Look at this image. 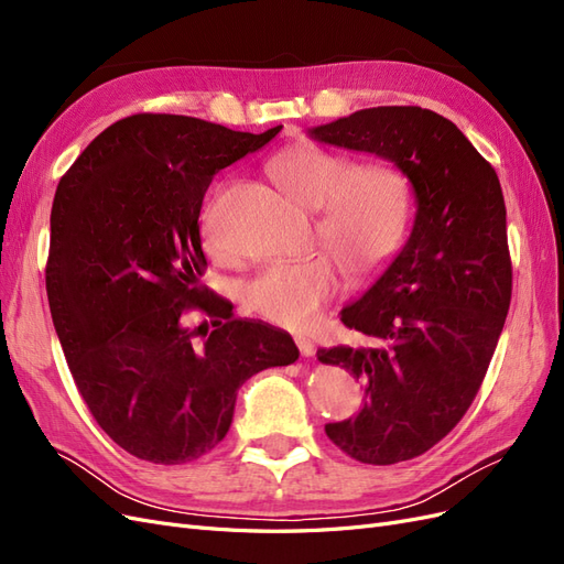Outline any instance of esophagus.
<instances>
[{
	"label": "esophagus",
	"mask_w": 564,
	"mask_h": 564,
	"mask_svg": "<svg viewBox=\"0 0 564 564\" xmlns=\"http://www.w3.org/2000/svg\"><path fill=\"white\" fill-rule=\"evenodd\" d=\"M296 346H299V350H301V355H303V357H313V355H315V344H313L311 338L296 336Z\"/></svg>",
	"instance_id": "34e87169"
}]
</instances>
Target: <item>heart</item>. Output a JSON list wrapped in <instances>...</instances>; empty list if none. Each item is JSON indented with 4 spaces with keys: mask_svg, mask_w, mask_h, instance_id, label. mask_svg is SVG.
Instances as JSON below:
<instances>
[{
    "mask_svg": "<svg viewBox=\"0 0 564 564\" xmlns=\"http://www.w3.org/2000/svg\"><path fill=\"white\" fill-rule=\"evenodd\" d=\"M270 174L301 207L317 212V232L350 278L381 270L404 242L412 197L400 169L357 166L350 158L301 145L270 162ZM338 289L327 256L270 263L242 286L249 311L286 329H305Z\"/></svg>",
    "mask_w": 564,
    "mask_h": 564,
    "instance_id": "b5f03b06",
    "label": "heart"
}]
</instances>
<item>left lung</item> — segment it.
<instances>
[{"mask_svg":"<svg viewBox=\"0 0 564 564\" xmlns=\"http://www.w3.org/2000/svg\"><path fill=\"white\" fill-rule=\"evenodd\" d=\"M308 135L392 162L414 193L404 247L340 311L367 344L317 350L365 395L324 433L362 464H400L464 419L497 350L513 289L501 183L454 122L416 106L357 110Z\"/></svg>","mask_w":564,"mask_h":564,"instance_id":"left-lung-1","label":"left lung"}]
</instances>
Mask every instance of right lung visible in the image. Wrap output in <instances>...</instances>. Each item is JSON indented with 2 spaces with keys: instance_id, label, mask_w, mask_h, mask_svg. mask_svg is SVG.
Returning a JSON list of instances; mask_svg holds the SVG:
<instances>
[{
  "instance_id": "obj_1",
  "label": "right lung",
  "mask_w": 564,
  "mask_h": 564,
  "mask_svg": "<svg viewBox=\"0 0 564 564\" xmlns=\"http://www.w3.org/2000/svg\"><path fill=\"white\" fill-rule=\"evenodd\" d=\"M185 115H131L84 148L51 207L46 296L67 367L119 447L178 466L226 437L240 386L299 360L286 332L199 286L204 193L275 139ZM185 307L213 324L193 333Z\"/></svg>"
}]
</instances>
